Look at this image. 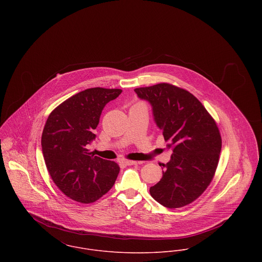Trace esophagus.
Masks as SVG:
<instances>
[{
  "label": "esophagus",
  "mask_w": 262,
  "mask_h": 262,
  "mask_svg": "<svg viewBox=\"0 0 262 262\" xmlns=\"http://www.w3.org/2000/svg\"><path fill=\"white\" fill-rule=\"evenodd\" d=\"M121 163L125 164V165H134L137 164V161H133V160H128V159H122Z\"/></svg>",
  "instance_id": "34e87169"
}]
</instances>
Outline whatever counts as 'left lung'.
Masks as SVG:
<instances>
[{
    "instance_id": "left-lung-1",
    "label": "left lung",
    "mask_w": 262,
    "mask_h": 262,
    "mask_svg": "<svg viewBox=\"0 0 262 262\" xmlns=\"http://www.w3.org/2000/svg\"><path fill=\"white\" fill-rule=\"evenodd\" d=\"M152 107L171 158L162 164V179L150 187L160 205L177 209L196 200L211 184L222 147L215 120L189 92L169 83L134 90Z\"/></svg>"
}]
</instances>
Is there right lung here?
<instances>
[{
  "instance_id": "obj_1",
  "label": "right lung",
  "mask_w": 262,
  "mask_h": 262,
  "mask_svg": "<svg viewBox=\"0 0 262 262\" xmlns=\"http://www.w3.org/2000/svg\"><path fill=\"white\" fill-rule=\"evenodd\" d=\"M122 90L92 88L56 107L45 123L41 147L47 170L57 187L81 204L94 203L112 188L119 165L95 156L88 145L96 138L104 107Z\"/></svg>"
}]
</instances>
